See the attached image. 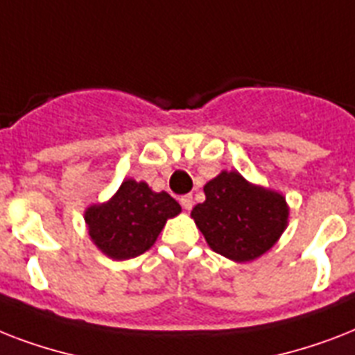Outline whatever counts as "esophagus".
I'll return each instance as SVG.
<instances>
[{"label":"esophagus","mask_w":355,"mask_h":355,"mask_svg":"<svg viewBox=\"0 0 355 355\" xmlns=\"http://www.w3.org/2000/svg\"><path fill=\"white\" fill-rule=\"evenodd\" d=\"M180 205H182L184 210L189 211L193 208V197H191V195H182V197H180Z\"/></svg>","instance_id":"esophagus-1"}]
</instances>
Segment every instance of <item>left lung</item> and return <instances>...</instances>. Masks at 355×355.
Instances as JSON below:
<instances>
[{
	"label": "left lung",
	"mask_w": 355,
	"mask_h": 355,
	"mask_svg": "<svg viewBox=\"0 0 355 355\" xmlns=\"http://www.w3.org/2000/svg\"><path fill=\"white\" fill-rule=\"evenodd\" d=\"M206 200L191 210L211 250L234 261L267 252L286 230V199L248 184L236 171H223L205 186Z\"/></svg>",
	"instance_id": "left-lung-1"
}]
</instances>
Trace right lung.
<instances>
[{
	"mask_svg": "<svg viewBox=\"0 0 355 355\" xmlns=\"http://www.w3.org/2000/svg\"><path fill=\"white\" fill-rule=\"evenodd\" d=\"M178 214L180 205L171 195L155 193L145 182L128 178L107 205L90 206L85 221L103 252L114 259H128L149 250L167 219Z\"/></svg>",
	"mask_w": 355,
	"mask_h": 355,
	"instance_id": "1",
	"label": "right lung"
}]
</instances>
